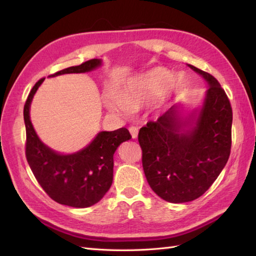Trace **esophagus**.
<instances>
[{
  "instance_id": "obj_1",
  "label": "esophagus",
  "mask_w": 256,
  "mask_h": 256,
  "mask_svg": "<svg viewBox=\"0 0 256 256\" xmlns=\"http://www.w3.org/2000/svg\"><path fill=\"white\" fill-rule=\"evenodd\" d=\"M128 130H130V133L132 135V138H136L138 134V128L136 126H131Z\"/></svg>"
}]
</instances>
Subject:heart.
<instances>
[{
    "mask_svg": "<svg viewBox=\"0 0 256 256\" xmlns=\"http://www.w3.org/2000/svg\"><path fill=\"white\" fill-rule=\"evenodd\" d=\"M172 74L165 68H155L142 78L130 82L120 92V96L108 98V106L111 110L128 114L144 106L154 102L165 94L170 86Z\"/></svg>",
    "mask_w": 256,
    "mask_h": 256,
    "instance_id": "obj_1",
    "label": "heart"
}]
</instances>
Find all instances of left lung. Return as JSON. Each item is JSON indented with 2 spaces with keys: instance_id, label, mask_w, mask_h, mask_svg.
<instances>
[{
  "instance_id": "1",
  "label": "left lung",
  "mask_w": 256,
  "mask_h": 256,
  "mask_svg": "<svg viewBox=\"0 0 256 256\" xmlns=\"http://www.w3.org/2000/svg\"><path fill=\"white\" fill-rule=\"evenodd\" d=\"M206 80L204 104L194 118H180V106L150 121L138 132L142 164L153 192L168 202L192 201L208 190L229 160L232 143V108L214 76L188 64Z\"/></svg>"
}]
</instances>
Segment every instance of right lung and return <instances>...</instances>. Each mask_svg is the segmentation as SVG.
Returning <instances> with one entry per match:
<instances>
[{"label":"right lung","instance_id":"obj_1","mask_svg":"<svg viewBox=\"0 0 256 256\" xmlns=\"http://www.w3.org/2000/svg\"><path fill=\"white\" fill-rule=\"evenodd\" d=\"M100 64V59H90L50 77L91 72ZM44 79L38 80L32 86L24 106L26 160L38 184L56 202L74 208L94 206L112 184L114 152L132 136L128 128H121L112 132H100L86 148L72 155H62L48 148L38 138L30 118L32 99Z\"/></svg>","mask_w":256,"mask_h":256}]
</instances>
